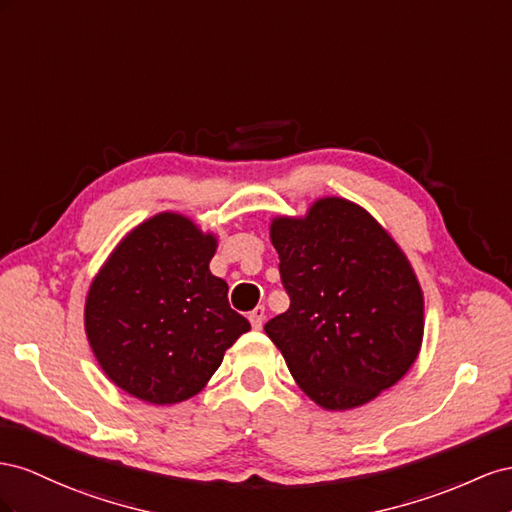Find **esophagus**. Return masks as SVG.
<instances>
[{
    "mask_svg": "<svg viewBox=\"0 0 512 512\" xmlns=\"http://www.w3.org/2000/svg\"><path fill=\"white\" fill-rule=\"evenodd\" d=\"M264 317H266L264 306H257V309H253L251 313H248V321H251V326L255 330H261V326H264Z\"/></svg>",
    "mask_w": 512,
    "mask_h": 512,
    "instance_id": "34e87169",
    "label": "esophagus"
}]
</instances>
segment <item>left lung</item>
Segmentation results:
<instances>
[{"mask_svg": "<svg viewBox=\"0 0 512 512\" xmlns=\"http://www.w3.org/2000/svg\"><path fill=\"white\" fill-rule=\"evenodd\" d=\"M289 309L264 326L289 373L324 410H352L394 386L418 358L425 298L399 244L358 203L317 199L276 216Z\"/></svg>", "mask_w": 512, "mask_h": 512, "instance_id": "left-lung-1", "label": "left lung"}]
</instances>
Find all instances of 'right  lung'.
I'll return each mask as SVG.
<instances>
[{
  "label": "right lung",
  "mask_w": 512,
  "mask_h": 512,
  "mask_svg": "<svg viewBox=\"0 0 512 512\" xmlns=\"http://www.w3.org/2000/svg\"><path fill=\"white\" fill-rule=\"evenodd\" d=\"M216 236L160 212L128 231L94 276L85 334L100 369L130 397L182 403L208 384L251 324L210 272Z\"/></svg>",
  "instance_id": "add662e5"
}]
</instances>
